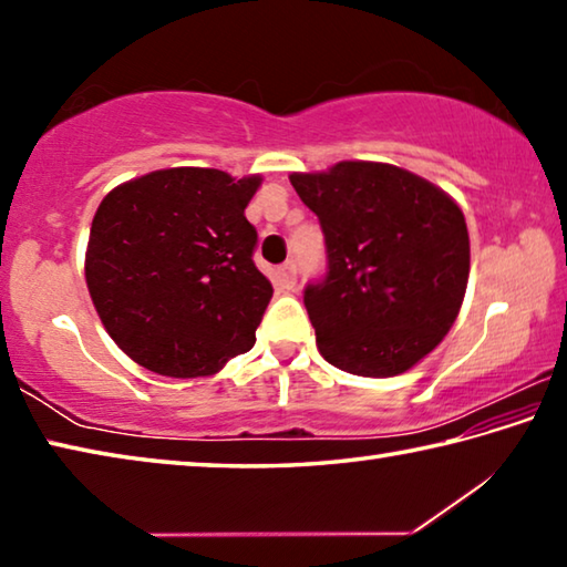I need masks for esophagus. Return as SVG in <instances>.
I'll list each match as a JSON object with an SVG mask.
<instances>
[{"instance_id": "obj_1", "label": "esophagus", "mask_w": 567, "mask_h": 567, "mask_svg": "<svg viewBox=\"0 0 567 567\" xmlns=\"http://www.w3.org/2000/svg\"><path fill=\"white\" fill-rule=\"evenodd\" d=\"M277 282H280V287H285V290H292L297 285V265L285 262L280 270H277Z\"/></svg>"}]
</instances>
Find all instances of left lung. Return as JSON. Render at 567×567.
I'll return each mask as SVG.
<instances>
[{
	"instance_id": "left-lung-1",
	"label": "left lung",
	"mask_w": 567,
	"mask_h": 567,
	"mask_svg": "<svg viewBox=\"0 0 567 567\" xmlns=\"http://www.w3.org/2000/svg\"><path fill=\"white\" fill-rule=\"evenodd\" d=\"M290 182L324 235L328 267L302 295L322 358L362 378L410 370L463 305L470 239L460 207L380 162H340Z\"/></svg>"
}]
</instances>
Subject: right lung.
Instances as JSON below:
<instances>
[{
  "mask_svg": "<svg viewBox=\"0 0 567 567\" xmlns=\"http://www.w3.org/2000/svg\"><path fill=\"white\" fill-rule=\"evenodd\" d=\"M257 187L260 177L175 167L102 199L84 275L104 330L142 368L199 378L252 350L272 297L245 217Z\"/></svg>",
  "mask_w": 567,
  "mask_h": 567,
  "instance_id": "obj_1",
  "label": "right lung"
}]
</instances>
